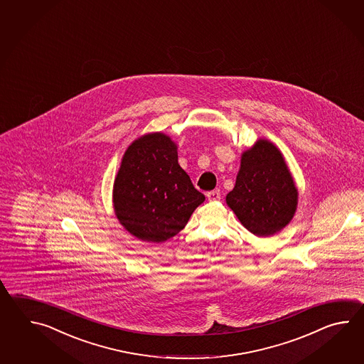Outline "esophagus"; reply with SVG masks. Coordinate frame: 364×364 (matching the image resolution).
<instances>
[{"mask_svg": "<svg viewBox=\"0 0 364 364\" xmlns=\"http://www.w3.org/2000/svg\"><path fill=\"white\" fill-rule=\"evenodd\" d=\"M207 198H208L209 201H218L221 199V193L218 190H213V191H209L207 193Z\"/></svg>", "mask_w": 364, "mask_h": 364, "instance_id": "34e87169", "label": "esophagus"}]
</instances>
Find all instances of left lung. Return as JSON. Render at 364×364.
Returning <instances> with one entry per match:
<instances>
[{"instance_id":"left-lung-1","label":"left lung","mask_w":364,"mask_h":364,"mask_svg":"<svg viewBox=\"0 0 364 364\" xmlns=\"http://www.w3.org/2000/svg\"><path fill=\"white\" fill-rule=\"evenodd\" d=\"M226 203L256 237L281 232L294 217L298 190L279 148L259 139L240 157L235 186Z\"/></svg>"}]
</instances>
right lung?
I'll return each mask as SVG.
<instances>
[{"instance_id": "right-lung-1", "label": "right lung", "mask_w": 364, "mask_h": 364, "mask_svg": "<svg viewBox=\"0 0 364 364\" xmlns=\"http://www.w3.org/2000/svg\"><path fill=\"white\" fill-rule=\"evenodd\" d=\"M205 200L178 164L177 144L163 132L134 140L113 186L117 218L138 240L161 243L177 235Z\"/></svg>"}]
</instances>
